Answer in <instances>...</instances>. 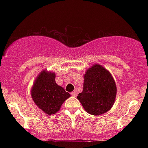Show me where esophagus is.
I'll return each instance as SVG.
<instances>
[{
    "instance_id": "obj_1",
    "label": "esophagus",
    "mask_w": 148,
    "mask_h": 148,
    "mask_svg": "<svg viewBox=\"0 0 148 148\" xmlns=\"http://www.w3.org/2000/svg\"><path fill=\"white\" fill-rule=\"evenodd\" d=\"M71 95H72L73 97H76V95H77V94H76V92L75 91L72 92H71Z\"/></svg>"
}]
</instances>
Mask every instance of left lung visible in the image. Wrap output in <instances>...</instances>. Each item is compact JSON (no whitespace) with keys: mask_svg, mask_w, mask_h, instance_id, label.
I'll list each match as a JSON object with an SVG mask.
<instances>
[{"mask_svg":"<svg viewBox=\"0 0 148 148\" xmlns=\"http://www.w3.org/2000/svg\"><path fill=\"white\" fill-rule=\"evenodd\" d=\"M84 88L77 99L87 113L100 115L114 104L116 84L108 70L99 64H93L84 74Z\"/></svg>","mask_w":148,"mask_h":148,"instance_id":"1","label":"left lung"}]
</instances>
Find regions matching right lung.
Here are the masks:
<instances>
[{
    "label": "right lung",
    "mask_w": 148,
    "mask_h": 148,
    "mask_svg": "<svg viewBox=\"0 0 148 148\" xmlns=\"http://www.w3.org/2000/svg\"><path fill=\"white\" fill-rule=\"evenodd\" d=\"M55 79V72L44 69L37 76L30 91L34 102L47 115L56 114L64 101L70 97Z\"/></svg>",
    "instance_id": "right-lung-1"
}]
</instances>
